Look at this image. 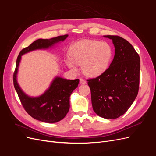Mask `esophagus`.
Listing matches in <instances>:
<instances>
[{"instance_id": "34e87169", "label": "esophagus", "mask_w": 156, "mask_h": 156, "mask_svg": "<svg viewBox=\"0 0 156 156\" xmlns=\"http://www.w3.org/2000/svg\"><path fill=\"white\" fill-rule=\"evenodd\" d=\"M79 83H80V84H86V81L84 79L81 78V79H80Z\"/></svg>"}]
</instances>
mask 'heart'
<instances>
[{"instance_id":"obj_1","label":"heart","mask_w":156,"mask_h":156,"mask_svg":"<svg viewBox=\"0 0 156 156\" xmlns=\"http://www.w3.org/2000/svg\"><path fill=\"white\" fill-rule=\"evenodd\" d=\"M69 57L65 63L77 72V65L82 66L83 73L90 77H96L104 73L112 56L111 45L105 41L84 40L75 42L69 49Z\"/></svg>"}]
</instances>
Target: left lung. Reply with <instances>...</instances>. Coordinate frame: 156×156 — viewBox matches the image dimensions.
Returning <instances> with one entry per match:
<instances>
[{"instance_id":"1","label":"left lung","mask_w":156,"mask_h":156,"mask_svg":"<svg viewBox=\"0 0 156 156\" xmlns=\"http://www.w3.org/2000/svg\"><path fill=\"white\" fill-rule=\"evenodd\" d=\"M111 39L115 55L110 66L96 78L87 79L93 110L107 119H115L128 110L137 96L140 57L129 41L119 36Z\"/></svg>"}]
</instances>
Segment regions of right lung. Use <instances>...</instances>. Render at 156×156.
Instances as JSON below:
<instances>
[{"label":"right lung","mask_w":156,"mask_h":156,"mask_svg":"<svg viewBox=\"0 0 156 156\" xmlns=\"http://www.w3.org/2000/svg\"><path fill=\"white\" fill-rule=\"evenodd\" d=\"M68 34L59 36L51 39H38L29 46L23 49L19 54L15 71L13 75V85L21 104L26 112L34 119L46 123H55L63 119L69 109V96L76 88L79 79L68 80L56 77L50 87L44 94L37 98L27 96L17 82V73L21 56L33 50L47 49L64 41Z\"/></svg>","instance_id":"1"}]
</instances>
